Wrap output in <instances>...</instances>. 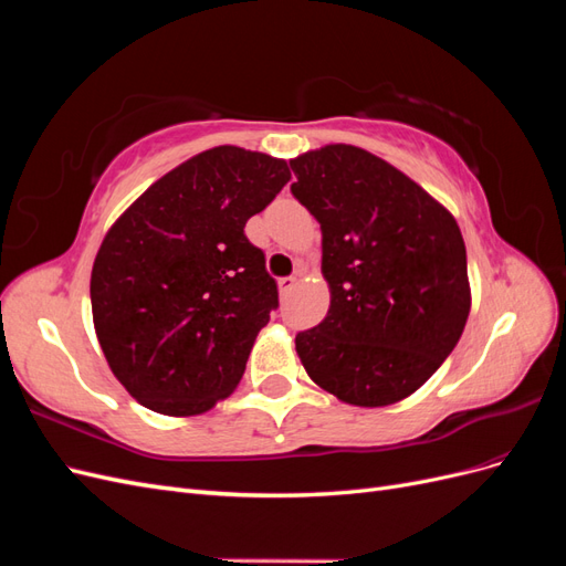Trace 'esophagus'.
<instances>
[{
  "label": "esophagus",
  "mask_w": 566,
  "mask_h": 566,
  "mask_svg": "<svg viewBox=\"0 0 566 566\" xmlns=\"http://www.w3.org/2000/svg\"><path fill=\"white\" fill-rule=\"evenodd\" d=\"M295 283H297L295 276H285V279L279 281V290H281V293H290V290L295 287Z\"/></svg>",
  "instance_id": "1"
}]
</instances>
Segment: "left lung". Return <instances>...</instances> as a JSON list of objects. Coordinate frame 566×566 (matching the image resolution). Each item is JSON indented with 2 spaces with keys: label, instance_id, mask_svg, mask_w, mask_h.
<instances>
[{
  "label": "left lung",
  "instance_id": "obj_1",
  "mask_svg": "<svg viewBox=\"0 0 566 566\" xmlns=\"http://www.w3.org/2000/svg\"><path fill=\"white\" fill-rule=\"evenodd\" d=\"M290 167L293 196L321 224L331 310L295 349L339 401L380 408L432 378L465 331L470 281L453 214L373 153L331 144Z\"/></svg>",
  "mask_w": 566,
  "mask_h": 566
}]
</instances>
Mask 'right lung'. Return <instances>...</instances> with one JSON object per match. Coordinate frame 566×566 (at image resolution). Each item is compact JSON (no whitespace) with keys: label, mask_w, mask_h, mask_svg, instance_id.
<instances>
[{"label":"right lung","mask_w":566,"mask_h":566,"mask_svg":"<svg viewBox=\"0 0 566 566\" xmlns=\"http://www.w3.org/2000/svg\"><path fill=\"white\" fill-rule=\"evenodd\" d=\"M290 181L287 163L217 146L117 217L92 266V316L115 378L142 406L188 418L227 399L279 290L245 238Z\"/></svg>","instance_id":"add662e5"}]
</instances>
